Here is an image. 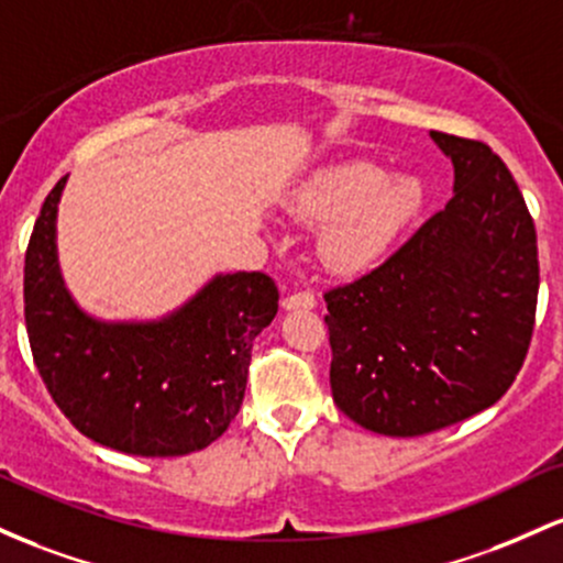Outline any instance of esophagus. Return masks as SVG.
I'll use <instances>...</instances> for the list:
<instances>
[{
    "mask_svg": "<svg viewBox=\"0 0 563 563\" xmlns=\"http://www.w3.org/2000/svg\"><path fill=\"white\" fill-rule=\"evenodd\" d=\"M284 308H287V311H298V308L308 311V308H316V295L311 292V289H306V292L287 295V298H284Z\"/></svg>",
    "mask_w": 563,
    "mask_h": 563,
    "instance_id": "1",
    "label": "esophagus"
}]
</instances>
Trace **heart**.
<instances>
[{
  "instance_id": "obj_1",
  "label": "heart",
  "mask_w": 563,
  "mask_h": 563,
  "mask_svg": "<svg viewBox=\"0 0 563 563\" xmlns=\"http://www.w3.org/2000/svg\"><path fill=\"white\" fill-rule=\"evenodd\" d=\"M422 188L412 178H385L372 162H343L302 186L289 210L302 223L324 225L319 252L338 271L375 263L412 220Z\"/></svg>"
}]
</instances>
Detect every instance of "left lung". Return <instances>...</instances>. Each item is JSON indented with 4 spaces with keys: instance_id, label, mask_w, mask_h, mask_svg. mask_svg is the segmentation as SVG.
Wrapping results in <instances>:
<instances>
[{
    "instance_id": "obj_1",
    "label": "left lung",
    "mask_w": 563,
    "mask_h": 563,
    "mask_svg": "<svg viewBox=\"0 0 563 563\" xmlns=\"http://www.w3.org/2000/svg\"><path fill=\"white\" fill-rule=\"evenodd\" d=\"M454 197L394 255L327 289L330 385L366 431L426 435L503 399L534 332L537 231L489 145L431 132Z\"/></svg>"
}]
</instances>
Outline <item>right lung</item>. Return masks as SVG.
<instances>
[{
	"label": "right lung",
	"mask_w": 563,
	"mask_h": 563,
	"mask_svg": "<svg viewBox=\"0 0 563 563\" xmlns=\"http://www.w3.org/2000/svg\"><path fill=\"white\" fill-rule=\"evenodd\" d=\"M44 199L23 268L34 364L71 426L117 452L178 457L205 450L236 418L252 343L279 311L263 271L218 276L156 324H100L74 306L55 263V212Z\"/></svg>",
	"instance_id": "1"
}]
</instances>
